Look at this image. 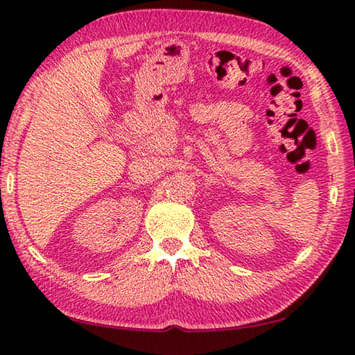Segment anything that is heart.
<instances>
[{"mask_svg":"<svg viewBox=\"0 0 355 355\" xmlns=\"http://www.w3.org/2000/svg\"><path fill=\"white\" fill-rule=\"evenodd\" d=\"M106 171H107L106 173H112L114 171H116V166H107ZM106 177H107V175H105V178H106Z\"/></svg>","mask_w":355,"mask_h":355,"instance_id":"b5f03b06","label":"heart"}]
</instances>
